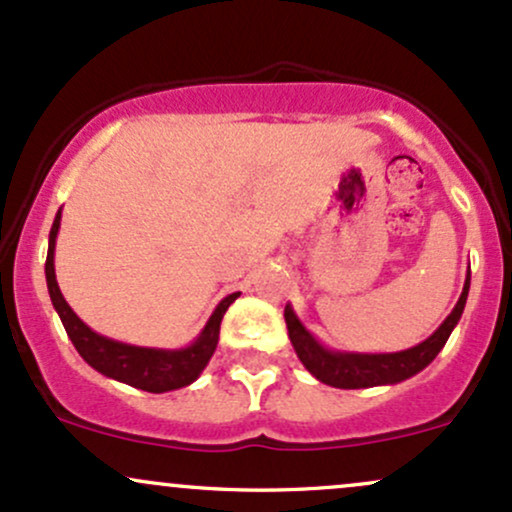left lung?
<instances>
[{
    "label": "left lung",
    "instance_id": "obj_1",
    "mask_svg": "<svg viewBox=\"0 0 512 512\" xmlns=\"http://www.w3.org/2000/svg\"><path fill=\"white\" fill-rule=\"evenodd\" d=\"M471 273L466 276L464 293L452 310V315L439 324L437 332L422 344L412 346L408 351H398V354H337V351L324 349L315 342L310 332L302 327L290 305L285 307V324H288V337L298 351L300 361L305 364L307 371L317 378V381L327 383L334 388H371L383 386V383H400L405 378L415 376L427 364H432L434 356L442 351L447 344L449 334L459 322L461 312H464L466 295H469Z\"/></svg>",
    "mask_w": 512,
    "mask_h": 512
}]
</instances>
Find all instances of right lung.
I'll use <instances>...</instances> for the list:
<instances>
[{"label":"right lung","instance_id":"right-lung-1","mask_svg":"<svg viewBox=\"0 0 512 512\" xmlns=\"http://www.w3.org/2000/svg\"><path fill=\"white\" fill-rule=\"evenodd\" d=\"M60 227V212L51 227V236H48V258H46V280H48V293H51L53 307L58 310L60 322H63L65 332H68L70 342L75 344L78 354L87 361L92 368L104 373V376L114 378V381L129 383V386L148 390V393H166V390H175L190 386L207 361L212 359L214 349H217L219 339V324H222L224 312L232 302L239 298V293L227 295L212 312L210 322L202 329L197 342L188 346V349L178 351H163V349H144V346H129L114 339L100 337L92 332L85 322L70 310L65 302L63 293L58 288L56 268H53V249H56V234Z\"/></svg>","mask_w":512,"mask_h":512}]
</instances>
